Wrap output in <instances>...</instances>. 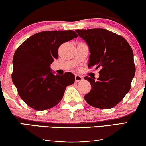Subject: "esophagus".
Masks as SVG:
<instances>
[{"label": "esophagus", "mask_w": 146, "mask_h": 146, "mask_svg": "<svg viewBox=\"0 0 146 146\" xmlns=\"http://www.w3.org/2000/svg\"><path fill=\"white\" fill-rule=\"evenodd\" d=\"M83 80V78L81 76L79 75H76L75 76V82H78L80 81Z\"/></svg>", "instance_id": "1"}]
</instances>
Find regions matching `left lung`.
Listing matches in <instances>:
<instances>
[{
  "label": "left lung",
  "instance_id": "1",
  "mask_svg": "<svg viewBox=\"0 0 146 146\" xmlns=\"http://www.w3.org/2000/svg\"><path fill=\"white\" fill-rule=\"evenodd\" d=\"M89 47V68H100L97 80L86 76L91 88L84 96L92 106L110 109L121 101L131 88L135 66L133 50L124 38L104 29L76 30Z\"/></svg>",
  "mask_w": 146,
  "mask_h": 146
}]
</instances>
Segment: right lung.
<instances>
[{
  "instance_id": "obj_1",
  "label": "right lung",
  "mask_w": 146,
  "mask_h": 146,
  "mask_svg": "<svg viewBox=\"0 0 146 146\" xmlns=\"http://www.w3.org/2000/svg\"><path fill=\"white\" fill-rule=\"evenodd\" d=\"M78 37L73 31H43L26 40L15 52L12 79L22 100L36 110L58 104L75 76L67 72L54 74L51 64L58 57L61 44Z\"/></svg>"
}]
</instances>
